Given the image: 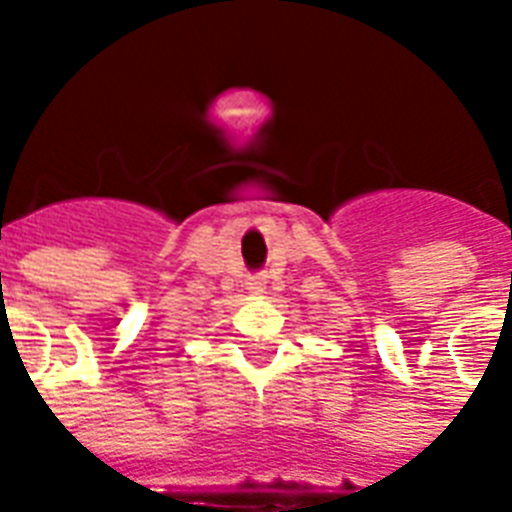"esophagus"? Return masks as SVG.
<instances>
[{"mask_svg":"<svg viewBox=\"0 0 512 512\" xmlns=\"http://www.w3.org/2000/svg\"><path fill=\"white\" fill-rule=\"evenodd\" d=\"M247 289L252 292V295H263V292H265V276H260V273H257V276H249Z\"/></svg>","mask_w":512,"mask_h":512,"instance_id":"obj_1","label":"esophagus"}]
</instances>
